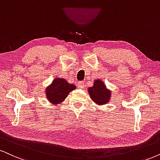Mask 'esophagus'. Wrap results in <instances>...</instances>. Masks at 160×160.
Instances as JSON below:
<instances>
[{"mask_svg":"<svg viewBox=\"0 0 160 160\" xmlns=\"http://www.w3.org/2000/svg\"><path fill=\"white\" fill-rule=\"evenodd\" d=\"M84 87H85V83H84V82H80L78 84V88H83Z\"/></svg>","mask_w":160,"mask_h":160,"instance_id":"1","label":"esophagus"}]
</instances>
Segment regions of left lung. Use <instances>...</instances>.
Returning a JSON list of instances; mask_svg holds the SVG:
<instances>
[{"instance_id": "left-lung-1", "label": "left lung", "mask_w": 160, "mask_h": 160, "mask_svg": "<svg viewBox=\"0 0 160 160\" xmlns=\"http://www.w3.org/2000/svg\"><path fill=\"white\" fill-rule=\"evenodd\" d=\"M88 93L92 100L99 105L106 104L111 97L110 91L107 89L102 80H95L94 86L88 88Z\"/></svg>"}]
</instances>
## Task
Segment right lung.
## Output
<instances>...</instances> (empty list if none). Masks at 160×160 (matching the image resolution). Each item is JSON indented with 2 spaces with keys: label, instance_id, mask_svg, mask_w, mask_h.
I'll use <instances>...</instances> for the list:
<instances>
[{
  "label": "right lung",
  "instance_id": "right-lung-1",
  "mask_svg": "<svg viewBox=\"0 0 160 160\" xmlns=\"http://www.w3.org/2000/svg\"><path fill=\"white\" fill-rule=\"evenodd\" d=\"M74 89H75L74 85L69 84L64 79L57 78L46 88V97L50 102L55 105L62 102Z\"/></svg>",
  "mask_w": 160,
  "mask_h": 160
}]
</instances>
